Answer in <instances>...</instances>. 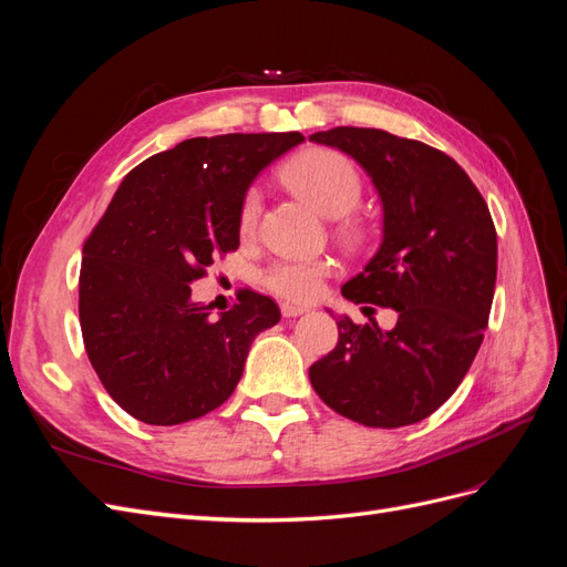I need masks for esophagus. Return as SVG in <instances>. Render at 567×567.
<instances>
[{"mask_svg":"<svg viewBox=\"0 0 567 567\" xmlns=\"http://www.w3.org/2000/svg\"><path fill=\"white\" fill-rule=\"evenodd\" d=\"M307 312V307L305 305H298V302H281V315L284 317H300V315H305Z\"/></svg>","mask_w":567,"mask_h":567,"instance_id":"34e87169","label":"esophagus"}]
</instances>
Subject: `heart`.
Masks as SVG:
<instances>
[{"instance_id":"b5f03b06","label":"heart","mask_w":567,"mask_h":567,"mask_svg":"<svg viewBox=\"0 0 567 567\" xmlns=\"http://www.w3.org/2000/svg\"><path fill=\"white\" fill-rule=\"evenodd\" d=\"M281 179L288 188H293L298 196L310 200L315 208L331 217L350 215L359 200H362V177L357 167L338 151L329 148H312L290 161ZM262 198L257 188H250L241 205V231L252 234L260 219ZM354 236V229H348ZM331 271V265L323 260H284L271 265L265 274V284L274 293L293 298V300H310L319 293L321 279Z\"/></svg>"}]
</instances>
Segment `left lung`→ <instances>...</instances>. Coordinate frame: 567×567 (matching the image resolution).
Instances as JSON below:
<instances>
[{"label":"left lung","mask_w":567,"mask_h":567,"mask_svg":"<svg viewBox=\"0 0 567 567\" xmlns=\"http://www.w3.org/2000/svg\"><path fill=\"white\" fill-rule=\"evenodd\" d=\"M310 142L350 156L381 198V246L342 298L398 312L388 331L373 317L357 326L338 315V346L310 367L312 388L362 425L419 423L452 398L485 338L496 284L489 208L433 146L371 127H333Z\"/></svg>","instance_id":"1"}]
</instances>
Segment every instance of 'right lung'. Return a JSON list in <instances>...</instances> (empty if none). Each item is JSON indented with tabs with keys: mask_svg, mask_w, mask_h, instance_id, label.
I'll return each mask as SVG.
<instances>
[{
	"mask_svg": "<svg viewBox=\"0 0 567 567\" xmlns=\"http://www.w3.org/2000/svg\"><path fill=\"white\" fill-rule=\"evenodd\" d=\"M300 132L186 140L136 165L82 248L80 326L111 398L148 425H177L229 400L255 336L279 323L267 296L234 310L192 300L213 257L238 248L241 205Z\"/></svg>",
	"mask_w": 567,
	"mask_h": 567,
	"instance_id": "add662e5",
	"label": "right lung"
}]
</instances>
